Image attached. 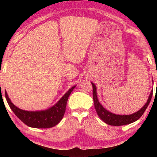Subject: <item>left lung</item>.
Wrapping results in <instances>:
<instances>
[{
	"label": "left lung",
	"instance_id": "8db88e82",
	"mask_svg": "<svg viewBox=\"0 0 157 157\" xmlns=\"http://www.w3.org/2000/svg\"><path fill=\"white\" fill-rule=\"evenodd\" d=\"M93 86V98H94V102L95 109L96 110V112L98 113V116L100 117L102 121L105 122L109 125L113 126H121V125H124V124H128L134 122L136 121L137 120L140 118V116L144 113L145 111L147 109V106L150 104L151 99H152V91L151 92L150 96L148 98V100L145 105L143 106L139 111L137 112L131 114V115H116V114H113L112 113L109 112L107 110L100 105L99 101L98 100L97 98V93H96V86L94 83H91Z\"/></svg>",
	"mask_w": 157,
	"mask_h": 157
}]
</instances>
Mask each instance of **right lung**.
<instances>
[{
  "mask_svg": "<svg viewBox=\"0 0 157 157\" xmlns=\"http://www.w3.org/2000/svg\"><path fill=\"white\" fill-rule=\"evenodd\" d=\"M74 86L66 93L56 105L49 109L41 111H28L18 108L10 100L7 92L5 98L13 112L26 125L34 128H50L59 123L64 115L66 103L71 93L75 88Z\"/></svg>",
  "mask_w": 157,
  "mask_h": 157,
  "instance_id": "right-lung-1",
  "label": "right lung"
}]
</instances>
